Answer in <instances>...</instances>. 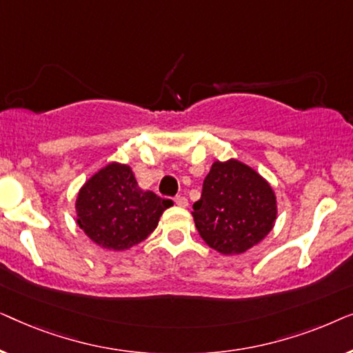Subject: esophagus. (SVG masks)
I'll use <instances>...</instances> for the list:
<instances>
[{"mask_svg":"<svg viewBox=\"0 0 353 353\" xmlns=\"http://www.w3.org/2000/svg\"><path fill=\"white\" fill-rule=\"evenodd\" d=\"M175 204L178 207H188V199L185 196H176L175 197Z\"/></svg>","mask_w":353,"mask_h":353,"instance_id":"obj_1","label":"esophagus"}]
</instances>
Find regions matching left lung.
I'll return each instance as SVG.
<instances>
[{
	"mask_svg": "<svg viewBox=\"0 0 353 353\" xmlns=\"http://www.w3.org/2000/svg\"><path fill=\"white\" fill-rule=\"evenodd\" d=\"M191 214L209 248L221 255H239L273 230L278 201L259 172L238 159H228L212 163Z\"/></svg>",
	"mask_w": 353,
	"mask_h": 353,
	"instance_id": "left-lung-1",
	"label": "left lung"
}]
</instances>
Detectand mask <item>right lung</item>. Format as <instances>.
<instances>
[{"instance_id": "right-lung-1", "label": "right lung", "mask_w": 353, "mask_h": 353, "mask_svg": "<svg viewBox=\"0 0 353 353\" xmlns=\"http://www.w3.org/2000/svg\"><path fill=\"white\" fill-rule=\"evenodd\" d=\"M170 205L172 201L143 190L128 163L110 162L79 190L77 223L99 248L127 250L157 228Z\"/></svg>"}]
</instances>
